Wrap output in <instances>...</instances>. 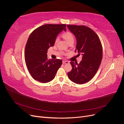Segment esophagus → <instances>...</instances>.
Segmentation results:
<instances>
[{"mask_svg": "<svg viewBox=\"0 0 124 124\" xmlns=\"http://www.w3.org/2000/svg\"><path fill=\"white\" fill-rule=\"evenodd\" d=\"M62 63H63V64H68V63H69V62L68 61H62Z\"/></svg>", "mask_w": 124, "mask_h": 124, "instance_id": "esophagus-1", "label": "esophagus"}]
</instances>
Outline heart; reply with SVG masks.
<instances>
[{
	"instance_id": "b5f03b06",
	"label": "heart",
	"mask_w": 124,
	"mask_h": 124,
	"mask_svg": "<svg viewBox=\"0 0 124 124\" xmlns=\"http://www.w3.org/2000/svg\"><path fill=\"white\" fill-rule=\"evenodd\" d=\"M62 37H63V38L66 41L67 43H69L70 41H74V37L72 35V34L71 33H70V32H64L62 35ZM58 40V39H56V42H57Z\"/></svg>"
}]
</instances>
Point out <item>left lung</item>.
<instances>
[{"label":"left lung","instance_id":"8db88e82","mask_svg":"<svg viewBox=\"0 0 124 124\" xmlns=\"http://www.w3.org/2000/svg\"><path fill=\"white\" fill-rule=\"evenodd\" d=\"M77 39L78 55H82L79 63L71 62L72 69L68 72L69 79L74 83H87L94 77L102 58V47L98 36L92 29L85 26L67 25Z\"/></svg>","mask_w":124,"mask_h":124}]
</instances>
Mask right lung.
Wrapping results in <instances>:
<instances>
[{
	"mask_svg": "<svg viewBox=\"0 0 124 124\" xmlns=\"http://www.w3.org/2000/svg\"><path fill=\"white\" fill-rule=\"evenodd\" d=\"M66 31L65 24H46L30 35L26 44L25 59L29 73L35 80L47 83L54 79L62 65L61 59H48L47 50L54 46L59 33Z\"/></svg>",
	"mask_w": 124,
	"mask_h": 124,
	"instance_id": "right-lung-1",
	"label": "right lung"
}]
</instances>
